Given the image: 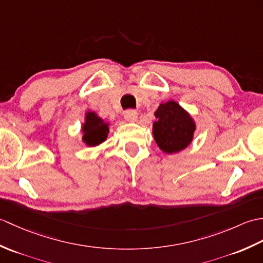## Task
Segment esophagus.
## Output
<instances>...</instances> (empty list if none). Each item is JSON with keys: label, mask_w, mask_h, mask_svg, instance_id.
<instances>
[{"label": "esophagus", "mask_w": 263, "mask_h": 263, "mask_svg": "<svg viewBox=\"0 0 263 263\" xmlns=\"http://www.w3.org/2000/svg\"><path fill=\"white\" fill-rule=\"evenodd\" d=\"M124 119L128 122H136L138 120V113L133 109H128L124 113Z\"/></svg>", "instance_id": "1"}]
</instances>
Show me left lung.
<instances>
[{"label": "left lung", "instance_id": "8db88e82", "mask_svg": "<svg viewBox=\"0 0 263 263\" xmlns=\"http://www.w3.org/2000/svg\"><path fill=\"white\" fill-rule=\"evenodd\" d=\"M155 117L153 136L161 152L177 154L192 143L197 124L189 111L175 100L161 103L155 111Z\"/></svg>", "mask_w": 263, "mask_h": 263}]
</instances>
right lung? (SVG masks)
Segmentation results:
<instances>
[{"mask_svg": "<svg viewBox=\"0 0 263 263\" xmlns=\"http://www.w3.org/2000/svg\"><path fill=\"white\" fill-rule=\"evenodd\" d=\"M109 123L99 117L92 110H87L85 114V122L81 125L82 142L87 147H96L103 143L108 137Z\"/></svg>", "mask_w": 263, "mask_h": 263, "instance_id": "right-lung-1", "label": "right lung"}]
</instances>
